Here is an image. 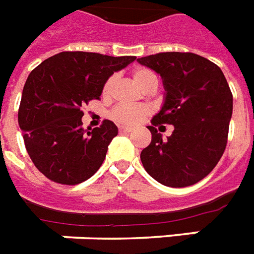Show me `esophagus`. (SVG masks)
<instances>
[{"label":"esophagus","mask_w":254,"mask_h":254,"mask_svg":"<svg viewBox=\"0 0 254 254\" xmlns=\"http://www.w3.org/2000/svg\"><path fill=\"white\" fill-rule=\"evenodd\" d=\"M132 129L133 128H131V127H123V126L119 127V131H121V132H131Z\"/></svg>","instance_id":"obj_1"}]
</instances>
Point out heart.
<instances>
[{
	"mask_svg": "<svg viewBox=\"0 0 254 254\" xmlns=\"http://www.w3.org/2000/svg\"><path fill=\"white\" fill-rule=\"evenodd\" d=\"M133 80L136 81V84L140 88L144 89L145 92L148 90H156L157 85H159V77L155 72L149 68L145 66H137L132 70ZM115 82H117V77L111 76L109 77L102 88L103 97H110L114 92ZM151 114V109L148 106H131V105H126L121 103L113 109L111 111V118L119 125L123 126H135L143 121L144 118Z\"/></svg>",
	"mask_w": 254,
	"mask_h": 254,
	"instance_id": "obj_1",
	"label": "heart"
}]
</instances>
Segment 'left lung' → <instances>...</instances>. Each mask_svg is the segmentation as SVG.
Returning <instances> with one entry per match:
<instances>
[{"mask_svg":"<svg viewBox=\"0 0 254 254\" xmlns=\"http://www.w3.org/2000/svg\"><path fill=\"white\" fill-rule=\"evenodd\" d=\"M162 77L165 102L151 121V144L140 153L157 182L185 188L203 180L224 153L232 117V93L216 64L191 52H160L137 59ZM173 124L162 140L155 127Z\"/></svg>","mask_w":254,"mask_h":254,"instance_id":"1","label":"left lung"}]
</instances>
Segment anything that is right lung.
I'll return each mask as SVG.
<instances>
[{
  "mask_svg": "<svg viewBox=\"0 0 254 254\" xmlns=\"http://www.w3.org/2000/svg\"><path fill=\"white\" fill-rule=\"evenodd\" d=\"M135 56L65 51L46 59L27 77L18 110L24 145L36 169L62 185L86 181L102 165L118 135L111 121L82 128V106L99 99L105 81Z\"/></svg>",
  "mask_w": 254,
  "mask_h": 254,
  "instance_id": "obj_1",
  "label": "right lung"
}]
</instances>
